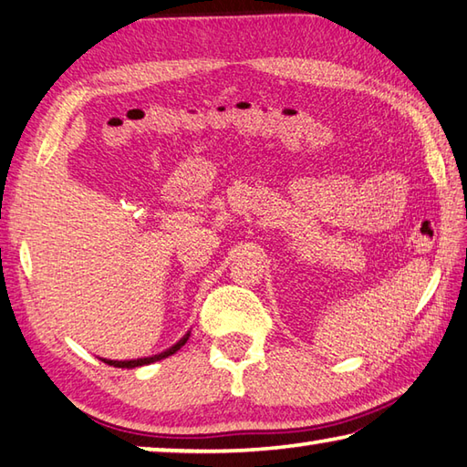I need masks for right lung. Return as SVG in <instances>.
<instances>
[{
    "instance_id": "obj_1",
    "label": "right lung",
    "mask_w": 467,
    "mask_h": 467,
    "mask_svg": "<svg viewBox=\"0 0 467 467\" xmlns=\"http://www.w3.org/2000/svg\"><path fill=\"white\" fill-rule=\"evenodd\" d=\"M189 336H191V331L184 333V336H182L177 343H174V346H171L169 349L161 351V354H156V356L138 358V359H105V358H101V362H105L108 366H113V368H140V366L154 364V362H158V359H164V358H169V356H172V354H177V351L184 346V343H187Z\"/></svg>"
}]
</instances>
